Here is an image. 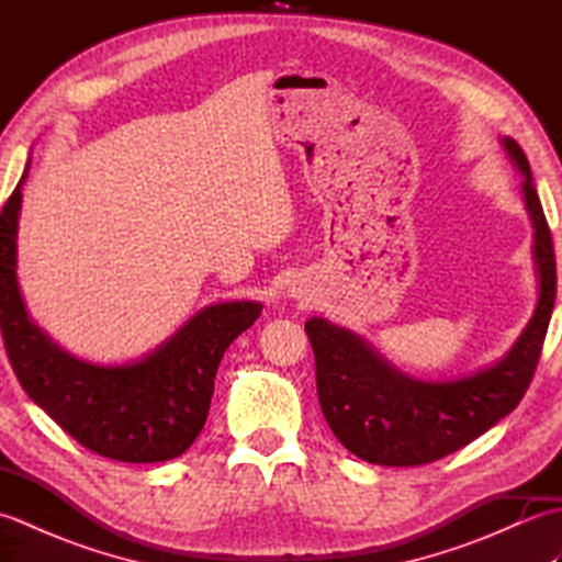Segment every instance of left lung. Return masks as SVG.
<instances>
[{
  "mask_svg": "<svg viewBox=\"0 0 562 562\" xmlns=\"http://www.w3.org/2000/svg\"><path fill=\"white\" fill-rule=\"evenodd\" d=\"M524 173V202L533 224L539 302L512 350L481 372L453 381H420L393 369L355 333L308 318L321 411L340 445L369 463L420 465L437 461L487 432L527 393L555 304V250L527 154L505 137Z\"/></svg>",
  "mask_w": 562,
  "mask_h": 562,
  "instance_id": "left-lung-1",
  "label": "left lung"
}]
</instances>
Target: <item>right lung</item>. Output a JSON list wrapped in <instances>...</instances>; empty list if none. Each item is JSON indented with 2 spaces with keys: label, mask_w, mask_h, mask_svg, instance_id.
<instances>
[{
  "label": "right lung",
  "mask_w": 562,
  "mask_h": 562,
  "mask_svg": "<svg viewBox=\"0 0 562 562\" xmlns=\"http://www.w3.org/2000/svg\"><path fill=\"white\" fill-rule=\"evenodd\" d=\"M26 176L29 166L0 212V328L19 384L69 437L105 459L157 463L181 457L205 427L226 348L254 326L262 306H205L137 362L77 360L33 324L21 300L16 229Z\"/></svg>",
  "instance_id": "1"
}]
</instances>
